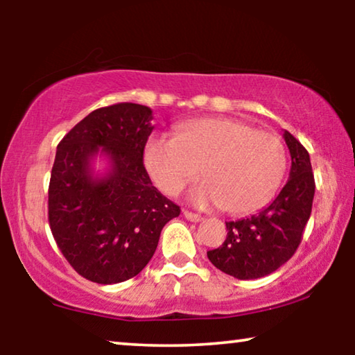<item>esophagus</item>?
<instances>
[{"label":"esophagus","mask_w":355,"mask_h":355,"mask_svg":"<svg viewBox=\"0 0 355 355\" xmlns=\"http://www.w3.org/2000/svg\"><path fill=\"white\" fill-rule=\"evenodd\" d=\"M184 216H186V220L192 221V223L202 221V216L197 215V213H192V211H184Z\"/></svg>","instance_id":"34e87169"}]
</instances>
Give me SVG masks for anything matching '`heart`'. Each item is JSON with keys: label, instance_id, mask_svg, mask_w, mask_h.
Here are the masks:
<instances>
[{"label": "heart", "instance_id": "obj_1", "mask_svg": "<svg viewBox=\"0 0 355 355\" xmlns=\"http://www.w3.org/2000/svg\"><path fill=\"white\" fill-rule=\"evenodd\" d=\"M145 168L164 193L174 196L200 173L191 191L198 207L220 203L223 211L247 215L265 207L284 179L286 148L278 135L231 118L191 121L176 139L153 135L144 148Z\"/></svg>", "mask_w": 355, "mask_h": 355}]
</instances>
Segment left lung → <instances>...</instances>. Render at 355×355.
<instances>
[{
  "label": "left lung",
  "mask_w": 355,
  "mask_h": 355,
  "mask_svg": "<svg viewBox=\"0 0 355 355\" xmlns=\"http://www.w3.org/2000/svg\"><path fill=\"white\" fill-rule=\"evenodd\" d=\"M283 137L291 153L286 186L257 215L226 223L223 245L207 252L218 270L237 279L261 278L284 265L297 250L312 213L315 181L309 152L288 130Z\"/></svg>",
  "instance_id": "1"
}]
</instances>
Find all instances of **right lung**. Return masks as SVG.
<instances>
[{
	"instance_id": "1",
	"label": "right lung",
	"mask_w": 355,
	"mask_h": 355,
	"mask_svg": "<svg viewBox=\"0 0 355 355\" xmlns=\"http://www.w3.org/2000/svg\"><path fill=\"white\" fill-rule=\"evenodd\" d=\"M148 106L118 103L92 111L56 150L48 220L58 247L80 276L116 284L139 275L179 207L150 181L144 148L152 134ZM96 156L109 162L95 175Z\"/></svg>"
}]
</instances>
